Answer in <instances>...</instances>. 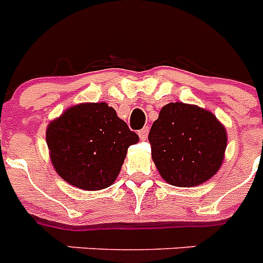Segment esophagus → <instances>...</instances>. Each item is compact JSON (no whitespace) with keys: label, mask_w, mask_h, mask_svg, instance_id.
Instances as JSON below:
<instances>
[{"label":"esophagus","mask_w":263,"mask_h":263,"mask_svg":"<svg viewBox=\"0 0 263 263\" xmlns=\"http://www.w3.org/2000/svg\"><path fill=\"white\" fill-rule=\"evenodd\" d=\"M138 136H139V138H141V139H146V138H147V136H148V127L146 126V127H143V129L139 130Z\"/></svg>","instance_id":"1"}]
</instances>
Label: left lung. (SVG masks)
Returning a JSON list of instances; mask_svg holds the SVG:
<instances>
[{
    "label": "left lung",
    "instance_id": "1",
    "mask_svg": "<svg viewBox=\"0 0 263 263\" xmlns=\"http://www.w3.org/2000/svg\"><path fill=\"white\" fill-rule=\"evenodd\" d=\"M148 141L162 178L176 187H192L218 171L227 148V132L211 111L170 103L154 121Z\"/></svg>",
    "mask_w": 263,
    "mask_h": 263
}]
</instances>
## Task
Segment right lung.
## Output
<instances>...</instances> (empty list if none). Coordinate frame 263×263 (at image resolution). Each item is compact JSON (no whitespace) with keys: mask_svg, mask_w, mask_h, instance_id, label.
I'll use <instances>...</instances> for the list:
<instances>
[{"mask_svg":"<svg viewBox=\"0 0 263 263\" xmlns=\"http://www.w3.org/2000/svg\"><path fill=\"white\" fill-rule=\"evenodd\" d=\"M138 139L105 103L71 106L48 125L46 133L57 173L87 191L103 190L115 182L127 148Z\"/></svg>","mask_w":263,"mask_h":263,"instance_id":"add662e5","label":"right lung"}]
</instances>
